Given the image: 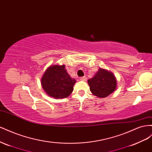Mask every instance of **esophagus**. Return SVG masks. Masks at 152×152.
Instances as JSON below:
<instances>
[{"instance_id":"esophagus-1","label":"esophagus","mask_w":152,"mask_h":152,"mask_svg":"<svg viewBox=\"0 0 152 152\" xmlns=\"http://www.w3.org/2000/svg\"><path fill=\"white\" fill-rule=\"evenodd\" d=\"M80 80L82 81H86V77H80Z\"/></svg>"}]
</instances>
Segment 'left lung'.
<instances>
[{"mask_svg":"<svg viewBox=\"0 0 152 152\" xmlns=\"http://www.w3.org/2000/svg\"><path fill=\"white\" fill-rule=\"evenodd\" d=\"M90 92L99 98H105L115 92L117 87L115 76L111 71L99 68L92 78L88 80Z\"/></svg>","mask_w":152,"mask_h":152,"instance_id":"1","label":"left lung"}]
</instances>
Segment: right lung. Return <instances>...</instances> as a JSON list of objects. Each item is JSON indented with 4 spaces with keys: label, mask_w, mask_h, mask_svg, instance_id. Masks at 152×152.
Segmentation results:
<instances>
[{
    "label": "right lung",
    "mask_w": 152,
    "mask_h": 152,
    "mask_svg": "<svg viewBox=\"0 0 152 152\" xmlns=\"http://www.w3.org/2000/svg\"><path fill=\"white\" fill-rule=\"evenodd\" d=\"M63 65H51L43 74L41 86L46 94L56 99L66 98L72 92L76 80L71 78Z\"/></svg>",
    "instance_id": "right-lung-1"
}]
</instances>
